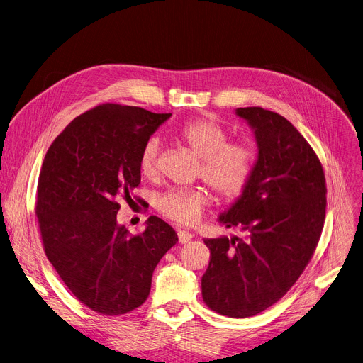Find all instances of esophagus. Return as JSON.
Segmentation results:
<instances>
[{"instance_id": "esophagus-1", "label": "esophagus", "mask_w": 363, "mask_h": 363, "mask_svg": "<svg viewBox=\"0 0 363 363\" xmlns=\"http://www.w3.org/2000/svg\"><path fill=\"white\" fill-rule=\"evenodd\" d=\"M178 239L181 245H185L192 239V235L189 232H185V230H178Z\"/></svg>"}]
</instances>
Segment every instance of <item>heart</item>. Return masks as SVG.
Listing matches in <instances>:
<instances>
[{
    "label": "heart",
    "instance_id": "heart-1",
    "mask_svg": "<svg viewBox=\"0 0 363 363\" xmlns=\"http://www.w3.org/2000/svg\"><path fill=\"white\" fill-rule=\"evenodd\" d=\"M178 139L200 157L199 177L203 178L224 200H233L250 182L256 155L245 142H228L227 130L213 118H200L188 123L178 131ZM159 140L150 138L139 155V171L146 179L159 172ZM204 188H172L163 192L156 208L167 218L184 225L195 224L208 204Z\"/></svg>",
    "mask_w": 363,
    "mask_h": 363
}]
</instances>
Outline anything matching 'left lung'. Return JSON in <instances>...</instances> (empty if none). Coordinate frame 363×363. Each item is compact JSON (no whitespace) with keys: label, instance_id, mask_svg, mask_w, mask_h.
Instances as JSON below:
<instances>
[{"label":"left lung","instance_id":"left-lung-1","mask_svg":"<svg viewBox=\"0 0 363 363\" xmlns=\"http://www.w3.org/2000/svg\"><path fill=\"white\" fill-rule=\"evenodd\" d=\"M255 130L257 160L240 199L220 216L242 238L204 239L210 263L203 300L216 313L245 318L279 301L304 272L325 217V178L308 142L285 117L238 108Z\"/></svg>","mask_w":363,"mask_h":363}]
</instances>
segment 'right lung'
<instances>
[{
  "mask_svg": "<svg viewBox=\"0 0 363 363\" xmlns=\"http://www.w3.org/2000/svg\"><path fill=\"white\" fill-rule=\"evenodd\" d=\"M171 117L106 103L72 120L50 145L40 169L36 216L45 253L84 306L121 315L149 296L152 275L177 242L156 216L139 235L117 224L118 201L140 184L139 155Z\"/></svg>",
  "mask_w": 363,
  "mask_h": 363,
  "instance_id": "1",
  "label": "right lung"
}]
</instances>
